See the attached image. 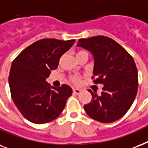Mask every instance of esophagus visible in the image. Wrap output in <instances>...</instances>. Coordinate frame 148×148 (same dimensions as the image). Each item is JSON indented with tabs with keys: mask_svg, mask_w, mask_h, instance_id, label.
Masks as SVG:
<instances>
[{
	"mask_svg": "<svg viewBox=\"0 0 148 148\" xmlns=\"http://www.w3.org/2000/svg\"><path fill=\"white\" fill-rule=\"evenodd\" d=\"M73 92H74L75 94L78 95L81 92V90H80L79 89H73Z\"/></svg>",
	"mask_w": 148,
	"mask_h": 148,
	"instance_id": "esophagus-1",
	"label": "esophagus"
}]
</instances>
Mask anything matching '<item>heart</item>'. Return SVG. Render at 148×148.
I'll return each instance as SVG.
<instances>
[{
	"label": "heart",
	"instance_id": "obj_1",
	"mask_svg": "<svg viewBox=\"0 0 148 148\" xmlns=\"http://www.w3.org/2000/svg\"><path fill=\"white\" fill-rule=\"evenodd\" d=\"M82 53H87V52L85 51H78L76 56H79V55ZM70 79L71 81H72L73 83H75V84H79L80 82H81V78L79 77V76H72Z\"/></svg>",
	"mask_w": 148,
	"mask_h": 148
}]
</instances>
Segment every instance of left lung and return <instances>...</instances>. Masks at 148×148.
I'll use <instances>...</instances> for the list:
<instances>
[{
  "instance_id": "obj_1",
  "label": "left lung",
  "mask_w": 148,
  "mask_h": 148,
  "mask_svg": "<svg viewBox=\"0 0 148 148\" xmlns=\"http://www.w3.org/2000/svg\"><path fill=\"white\" fill-rule=\"evenodd\" d=\"M78 46L92 52L93 80L103 84L100 96L91 90L92 100L84 110L89 116L101 123H112L125 115L132 106L138 89V73L130 54L110 38L98 35L80 38Z\"/></svg>"
}]
</instances>
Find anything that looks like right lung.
Listing matches in <instances>:
<instances>
[{
  "instance_id": "1",
  "label": "right lung",
  "mask_w": 148,
  "mask_h": 148,
  "mask_svg": "<svg viewBox=\"0 0 148 148\" xmlns=\"http://www.w3.org/2000/svg\"><path fill=\"white\" fill-rule=\"evenodd\" d=\"M74 43L75 39L38 40L12 62L8 78L11 98L23 116L32 123H49L65 108L73 90L66 84L51 89L46 78L58 68L61 56Z\"/></svg>"
}]
</instances>
